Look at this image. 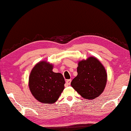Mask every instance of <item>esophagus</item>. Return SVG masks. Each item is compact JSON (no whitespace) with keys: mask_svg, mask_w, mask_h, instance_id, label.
Here are the masks:
<instances>
[{"mask_svg":"<svg viewBox=\"0 0 131 131\" xmlns=\"http://www.w3.org/2000/svg\"><path fill=\"white\" fill-rule=\"evenodd\" d=\"M71 79H68L66 80V85H71Z\"/></svg>","mask_w":131,"mask_h":131,"instance_id":"obj_1","label":"esophagus"}]
</instances>
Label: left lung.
<instances>
[{"mask_svg": "<svg viewBox=\"0 0 131 131\" xmlns=\"http://www.w3.org/2000/svg\"><path fill=\"white\" fill-rule=\"evenodd\" d=\"M78 75L71 82L73 88L83 98L93 99L104 90L107 73L99 60L95 57L78 62Z\"/></svg>", "mask_w": 131, "mask_h": 131, "instance_id": "1", "label": "left lung"}]
</instances>
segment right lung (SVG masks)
I'll return each instance as SVG.
<instances>
[{
    "instance_id": "obj_1",
    "label": "right lung",
    "mask_w": 131,
    "mask_h": 131,
    "mask_svg": "<svg viewBox=\"0 0 131 131\" xmlns=\"http://www.w3.org/2000/svg\"><path fill=\"white\" fill-rule=\"evenodd\" d=\"M53 65L41 61L33 68L29 78V87L39 102L52 104L59 97L65 83L63 75L52 71Z\"/></svg>"
}]
</instances>
